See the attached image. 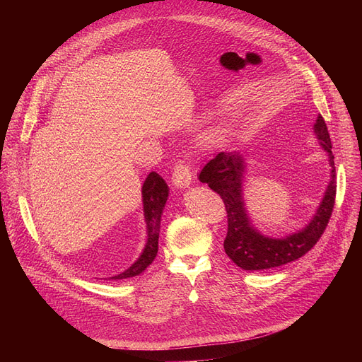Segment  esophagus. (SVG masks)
<instances>
[{
  "label": "esophagus",
  "mask_w": 362,
  "mask_h": 362,
  "mask_svg": "<svg viewBox=\"0 0 362 362\" xmlns=\"http://www.w3.org/2000/svg\"><path fill=\"white\" fill-rule=\"evenodd\" d=\"M192 171L189 164L183 160L177 161L175 168H173V173H171V180H173V185L176 187H187L189 185L192 183Z\"/></svg>",
  "instance_id": "obj_1"
}]
</instances>
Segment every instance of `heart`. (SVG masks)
I'll use <instances>...</instances> for the list:
<instances>
[{"mask_svg": "<svg viewBox=\"0 0 362 362\" xmlns=\"http://www.w3.org/2000/svg\"><path fill=\"white\" fill-rule=\"evenodd\" d=\"M210 138H211V136H205V139H210Z\"/></svg>", "mask_w": 362, "mask_h": 362, "instance_id": "1", "label": "heart"}]
</instances>
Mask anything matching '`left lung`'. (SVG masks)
<instances>
[{
  "instance_id": "left-lung-1",
  "label": "left lung",
  "mask_w": 362,
  "mask_h": 362,
  "mask_svg": "<svg viewBox=\"0 0 362 362\" xmlns=\"http://www.w3.org/2000/svg\"><path fill=\"white\" fill-rule=\"evenodd\" d=\"M314 133L327 152L332 165V179L313 220L298 233L281 239L261 235L246 214L242 198V182L245 175V160L239 152H218L208 161L199 173V180L208 183L217 192L227 211V235L224 251L243 270H267L292 262L311 251L313 246L325 233L336 198V168L332 154V141L325 119L317 117Z\"/></svg>"
}]
</instances>
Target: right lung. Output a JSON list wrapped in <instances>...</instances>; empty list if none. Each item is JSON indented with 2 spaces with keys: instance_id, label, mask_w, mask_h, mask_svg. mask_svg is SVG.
<instances>
[{
  "instance_id": "1",
  "label": "right lung",
  "mask_w": 362,
  "mask_h": 362,
  "mask_svg": "<svg viewBox=\"0 0 362 362\" xmlns=\"http://www.w3.org/2000/svg\"><path fill=\"white\" fill-rule=\"evenodd\" d=\"M168 198V186L164 179L157 175L156 171H151L142 186V201H144V216L146 223V243L141 257L133 262L130 267L110 279L122 280L127 277H135L141 274L148 265L154 261L158 252V236H160V221L164 210L165 201Z\"/></svg>"
}]
</instances>
